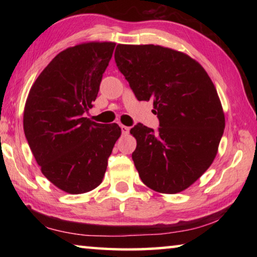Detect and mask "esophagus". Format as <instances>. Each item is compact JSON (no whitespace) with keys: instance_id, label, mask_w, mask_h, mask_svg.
Instances as JSON below:
<instances>
[{"instance_id":"esophagus-1","label":"esophagus","mask_w":257,"mask_h":257,"mask_svg":"<svg viewBox=\"0 0 257 257\" xmlns=\"http://www.w3.org/2000/svg\"><path fill=\"white\" fill-rule=\"evenodd\" d=\"M120 127H121V132H122V135H128V134H129V130H130V128H129V127H127V125L121 124Z\"/></svg>"}]
</instances>
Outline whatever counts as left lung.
Wrapping results in <instances>:
<instances>
[{
	"instance_id": "obj_1",
	"label": "left lung",
	"mask_w": 257,
	"mask_h": 257,
	"mask_svg": "<svg viewBox=\"0 0 257 257\" xmlns=\"http://www.w3.org/2000/svg\"><path fill=\"white\" fill-rule=\"evenodd\" d=\"M115 63L138 101L153 99L160 128L130 129L133 160L142 181L158 193L193 185L214 161L224 113L207 72L182 52L160 45L118 44Z\"/></svg>"
}]
</instances>
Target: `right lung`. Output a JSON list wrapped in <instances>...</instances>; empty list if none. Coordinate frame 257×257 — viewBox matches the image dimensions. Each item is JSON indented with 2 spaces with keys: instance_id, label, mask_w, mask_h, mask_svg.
Here are the masks:
<instances>
[{
  "instance_id": "1",
  "label": "right lung",
  "mask_w": 257,
  "mask_h": 257,
  "mask_svg": "<svg viewBox=\"0 0 257 257\" xmlns=\"http://www.w3.org/2000/svg\"><path fill=\"white\" fill-rule=\"evenodd\" d=\"M114 47L112 42H89L60 52L26 101L24 130L34 158L43 175L69 194H84L101 184L121 135L116 123L84 118Z\"/></svg>"
}]
</instances>
